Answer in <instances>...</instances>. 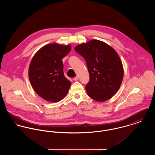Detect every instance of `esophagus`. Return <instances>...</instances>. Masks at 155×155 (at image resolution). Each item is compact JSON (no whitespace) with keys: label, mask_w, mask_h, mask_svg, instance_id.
Masks as SVG:
<instances>
[{"label":"esophagus","mask_w":155,"mask_h":155,"mask_svg":"<svg viewBox=\"0 0 155 155\" xmlns=\"http://www.w3.org/2000/svg\"><path fill=\"white\" fill-rule=\"evenodd\" d=\"M78 79H79V78H78V76H76L75 78H73V80H74V81H78Z\"/></svg>","instance_id":"obj_1"}]
</instances>
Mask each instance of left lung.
<instances>
[{"label":"left lung","mask_w":155,"mask_h":155,"mask_svg":"<svg viewBox=\"0 0 155 155\" xmlns=\"http://www.w3.org/2000/svg\"><path fill=\"white\" fill-rule=\"evenodd\" d=\"M74 50L87 63L89 81L85 88L89 97L98 101L111 98L120 88L124 76L117 52L110 46L96 39L79 45Z\"/></svg>","instance_id":"obj_1"}]
</instances>
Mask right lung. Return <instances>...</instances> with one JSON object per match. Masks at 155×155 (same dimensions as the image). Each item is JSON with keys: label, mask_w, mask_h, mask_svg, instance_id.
I'll return each instance as SVG.
<instances>
[{"label": "right lung", "mask_w": 155, "mask_h": 155, "mask_svg": "<svg viewBox=\"0 0 155 155\" xmlns=\"http://www.w3.org/2000/svg\"><path fill=\"white\" fill-rule=\"evenodd\" d=\"M71 50L70 45L48 44L33 57L28 69L30 84L45 100L57 103L66 96L71 82L65 77L62 59Z\"/></svg>", "instance_id": "1"}]
</instances>
